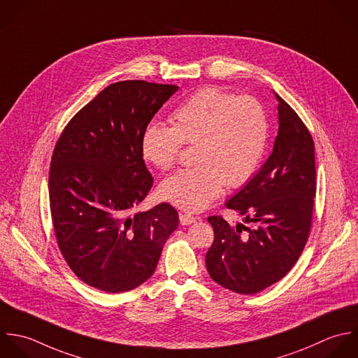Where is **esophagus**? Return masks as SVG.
Here are the masks:
<instances>
[{"label":"esophagus","mask_w":358,"mask_h":358,"mask_svg":"<svg viewBox=\"0 0 358 358\" xmlns=\"http://www.w3.org/2000/svg\"><path fill=\"white\" fill-rule=\"evenodd\" d=\"M196 222V217L195 216H191L188 213H180V223L182 226H188V224H192Z\"/></svg>","instance_id":"34e87169"}]
</instances>
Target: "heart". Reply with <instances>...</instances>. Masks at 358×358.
I'll return each mask as SVG.
<instances>
[{
    "label": "heart",
    "mask_w": 358,
    "mask_h": 358,
    "mask_svg": "<svg viewBox=\"0 0 358 358\" xmlns=\"http://www.w3.org/2000/svg\"><path fill=\"white\" fill-rule=\"evenodd\" d=\"M173 127L153 122L142 134L141 150L159 170L171 169L182 145H195L194 163L166 178L160 196L188 212L205 209L223 185L240 187L258 170L268 143V118L261 103L208 86L171 115Z\"/></svg>",
    "instance_id": "heart-1"
}]
</instances>
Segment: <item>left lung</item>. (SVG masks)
Instances as JSON below:
<instances>
[{
    "instance_id": "8db88e82",
    "label": "left lung",
    "mask_w": 358,
    "mask_h": 358,
    "mask_svg": "<svg viewBox=\"0 0 358 358\" xmlns=\"http://www.w3.org/2000/svg\"><path fill=\"white\" fill-rule=\"evenodd\" d=\"M276 94V93H275ZM279 132L273 152L226 206L255 227H231L209 216L215 240L206 252L210 278L234 293L255 294L283 279L299 261L313 224L317 194L313 136L279 96Z\"/></svg>"
}]
</instances>
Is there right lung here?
I'll use <instances>...</instances> for the list:
<instances>
[{
	"label": "right lung",
	"mask_w": 358,
	"mask_h": 358,
	"mask_svg": "<svg viewBox=\"0 0 358 358\" xmlns=\"http://www.w3.org/2000/svg\"><path fill=\"white\" fill-rule=\"evenodd\" d=\"M178 86L122 80L103 89L59 135L50 166V210L58 248L90 287L122 293L146 282L178 227L169 203L132 210L153 178L142 134Z\"/></svg>",
	"instance_id": "1"
}]
</instances>
